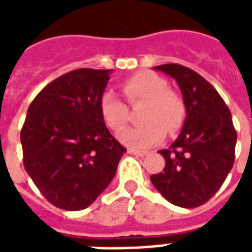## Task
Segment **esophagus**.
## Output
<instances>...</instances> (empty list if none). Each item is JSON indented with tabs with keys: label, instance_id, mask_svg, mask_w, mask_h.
Returning a JSON list of instances; mask_svg holds the SVG:
<instances>
[{
	"label": "esophagus",
	"instance_id": "obj_1",
	"mask_svg": "<svg viewBox=\"0 0 252 252\" xmlns=\"http://www.w3.org/2000/svg\"><path fill=\"white\" fill-rule=\"evenodd\" d=\"M128 153L132 154V155H136V157H144L146 155V151H139V150H135V148H128Z\"/></svg>",
	"mask_w": 252,
	"mask_h": 252
}]
</instances>
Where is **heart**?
Masks as SVG:
<instances>
[{
  "mask_svg": "<svg viewBox=\"0 0 252 252\" xmlns=\"http://www.w3.org/2000/svg\"><path fill=\"white\" fill-rule=\"evenodd\" d=\"M121 93L131 106L144 104V126L131 128L120 136L133 148H148L162 140L164 131L173 135L180 131L186 119V106L178 94L167 89V82L158 74L139 71L121 83ZM99 115L110 131L119 133L128 124L129 112L126 104L112 93L99 98Z\"/></svg>",
  "mask_w": 252,
  "mask_h": 252,
  "instance_id": "b5f03b06",
  "label": "heart"
}]
</instances>
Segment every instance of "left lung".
<instances>
[{"label": "left lung", "mask_w": 252, "mask_h": 252, "mask_svg": "<svg viewBox=\"0 0 252 252\" xmlns=\"http://www.w3.org/2000/svg\"><path fill=\"white\" fill-rule=\"evenodd\" d=\"M154 68L178 83L186 119L177 140L159 151L166 166L151 182L171 204L197 208L216 194L232 169L236 131L231 110L216 89L188 67L170 63Z\"/></svg>", "instance_id": "8db88e82"}]
</instances>
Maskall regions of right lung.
<instances>
[{
  "mask_svg": "<svg viewBox=\"0 0 252 252\" xmlns=\"http://www.w3.org/2000/svg\"><path fill=\"white\" fill-rule=\"evenodd\" d=\"M110 70L78 68L48 83L21 129L24 167L52 205L81 211L113 180L124 146L99 115Z\"/></svg>",
  "mask_w": 252,
  "mask_h": 252,
  "instance_id": "right-lung-1",
  "label": "right lung"
}]
</instances>
